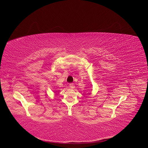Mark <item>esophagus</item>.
Wrapping results in <instances>:
<instances>
[{
    "label": "esophagus",
    "instance_id": "obj_1",
    "mask_svg": "<svg viewBox=\"0 0 148 148\" xmlns=\"http://www.w3.org/2000/svg\"><path fill=\"white\" fill-rule=\"evenodd\" d=\"M69 87H70V88H71V89H73V88H75L74 84H73V83H70V84H69Z\"/></svg>",
    "mask_w": 148,
    "mask_h": 148
}]
</instances>
